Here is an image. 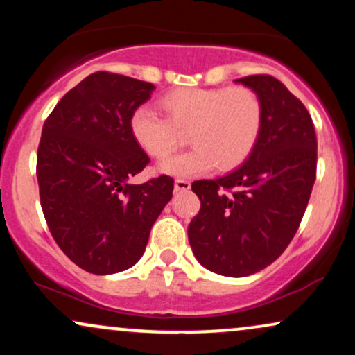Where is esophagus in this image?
Returning a JSON list of instances; mask_svg holds the SVG:
<instances>
[{
  "label": "esophagus",
  "mask_w": 355,
  "mask_h": 355,
  "mask_svg": "<svg viewBox=\"0 0 355 355\" xmlns=\"http://www.w3.org/2000/svg\"><path fill=\"white\" fill-rule=\"evenodd\" d=\"M190 190V182L183 180V178H177L175 180V191H187Z\"/></svg>",
  "instance_id": "34e87169"
}]
</instances>
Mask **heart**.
<instances>
[{
  "instance_id": "b5f03b06",
  "label": "heart",
  "mask_w": 355,
  "mask_h": 355,
  "mask_svg": "<svg viewBox=\"0 0 355 355\" xmlns=\"http://www.w3.org/2000/svg\"><path fill=\"white\" fill-rule=\"evenodd\" d=\"M165 118L141 105L130 115V133L152 158H165L187 133L189 152L166 158L158 172L170 177H195L217 165L235 168L247 160L259 141L263 107L247 87L177 88L160 98Z\"/></svg>"
}]
</instances>
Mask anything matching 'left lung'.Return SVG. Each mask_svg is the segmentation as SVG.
Listing matches in <instances>:
<instances>
[{
    "label": "left lung",
    "mask_w": 355,
    "mask_h": 355,
    "mask_svg": "<svg viewBox=\"0 0 355 355\" xmlns=\"http://www.w3.org/2000/svg\"><path fill=\"white\" fill-rule=\"evenodd\" d=\"M235 81L262 101V132L242 166L191 183L202 205L189 242L205 268L245 277L270 266L294 239L315 182L317 138L307 108L274 76Z\"/></svg>",
    "instance_id": "8db88e82"
}]
</instances>
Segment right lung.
I'll list each match as a JSON object with an SVG mask.
<instances>
[{
	"label": "right lung",
	"instance_id": "add662e5",
	"mask_svg": "<svg viewBox=\"0 0 355 355\" xmlns=\"http://www.w3.org/2000/svg\"><path fill=\"white\" fill-rule=\"evenodd\" d=\"M153 89L130 76L92 73L43 125L36 177L44 218L64 255L89 274L135 266L172 198L166 175L128 183L150 162L130 133V115Z\"/></svg>",
	"mask_w": 355,
	"mask_h": 355
}]
</instances>
